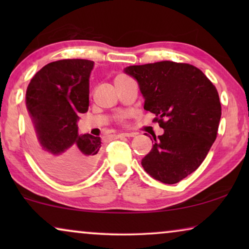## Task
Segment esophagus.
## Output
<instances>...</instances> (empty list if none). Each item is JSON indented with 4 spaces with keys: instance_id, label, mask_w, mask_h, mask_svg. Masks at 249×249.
Returning a JSON list of instances; mask_svg holds the SVG:
<instances>
[{
    "instance_id": "esophagus-1",
    "label": "esophagus",
    "mask_w": 249,
    "mask_h": 249,
    "mask_svg": "<svg viewBox=\"0 0 249 249\" xmlns=\"http://www.w3.org/2000/svg\"><path fill=\"white\" fill-rule=\"evenodd\" d=\"M117 137L118 138H124V137L130 138V137H135V134L134 132H121V134L117 135Z\"/></svg>"
}]
</instances>
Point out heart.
Masks as SVG:
<instances>
[{"label":"heart","mask_w":249,"mask_h":249,"mask_svg":"<svg viewBox=\"0 0 249 249\" xmlns=\"http://www.w3.org/2000/svg\"><path fill=\"white\" fill-rule=\"evenodd\" d=\"M129 118H130V114H129V113H124V114L120 115L119 120H120L121 124H125V122H127V120H128Z\"/></svg>","instance_id":"heart-1"}]
</instances>
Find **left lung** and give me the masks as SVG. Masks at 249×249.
Returning <instances> with one entry per match:
<instances>
[{
  "label": "left lung",
  "instance_id": "1",
  "mask_svg": "<svg viewBox=\"0 0 249 249\" xmlns=\"http://www.w3.org/2000/svg\"><path fill=\"white\" fill-rule=\"evenodd\" d=\"M124 72L138 81L144 108L164 129L153 136L142 168L163 183L181 181L198 169L216 139L221 103L215 86L198 68L173 61L130 66Z\"/></svg>",
  "mask_w": 249,
  "mask_h": 249
}]
</instances>
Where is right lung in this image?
Wrapping results in <instances>:
<instances>
[{
    "label": "right lung",
    "mask_w": 249,
    "mask_h": 249,
    "mask_svg": "<svg viewBox=\"0 0 249 249\" xmlns=\"http://www.w3.org/2000/svg\"><path fill=\"white\" fill-rule=\"evenodd\" d=\"M94 62L66 59L44 66L26 91L29 142L44 171L62 181H78L98 161L101 137L78 135L77 120L89 107Z\"/></svg>",
    "instance_id": "1"
}]
</instances>
